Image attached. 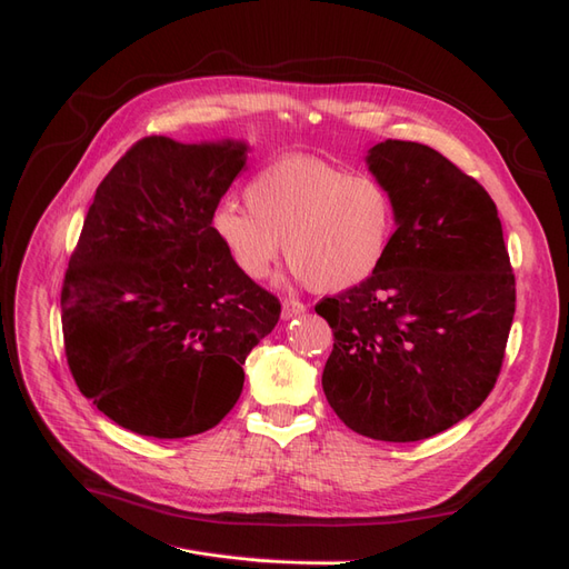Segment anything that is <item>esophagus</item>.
<instances>
[{
    "mask_svg": "<svg viewBox=\"0 0 569 569\" xmlns=\"http://www.w3.org/2000/svg\"><path fill=\"white\" fill-rule=\"evenodd\" d=\"M305 312H307V307H305L300 300H296V298L283 300V305H281V319H283V321L296 319V317H300V315H305Z\"/></svg>",
    "mask_w": 569,
    "mask_h": 569,
    "instance_id": "esophagus-1",
    "label": "esophagus"
}]
</instances>
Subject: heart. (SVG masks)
Segmentation results:
<instances>
[{"instance_id": "heart-1", "label": "heart", "mask_w": 569, "mask_h": 569, "mask_svg": "<svg viewBox=\"0 0 569 569\" xmlns=\"http://www.w3.org/2000/svg\"><path fill=\"white\" fill-rule=\"evenodd\" d=\"M246 202L221 204L212 231L248 281H262L286 248L296 281L343 293L369 281L393 246L398 214L388 186L315 154L271 161L252 178Z\"/></svg>"}]
</instances>
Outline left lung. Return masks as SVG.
I'll use <instances>...</instances> for the list:
<instances>
[{
  "label": "left lung",
  "mask_w": 569,
  "mask_h": 569,
  "mask_svg": "<svg viewBox=\"0 0 569 569\" xmlns=\"http://www.w3.org/2000/svg\"><path fill=\"white\" fill-rule=\"evenodd\" d=\"M398 226L369 281L315 310L333 329L321 386L346 427L421 441L472 415L496 386L515 317L498 209L475 178L427 144H371Z\"/></svg>",
  "instance_id": "obj_1"
}]
</instances>
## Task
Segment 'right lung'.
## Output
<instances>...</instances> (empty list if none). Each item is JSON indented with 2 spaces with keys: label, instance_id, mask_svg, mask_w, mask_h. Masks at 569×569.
Returning <instances> with one entry per match:
<instances>
[{
  "label": "right lung",
  "instance_id": "1",
  "mask_svg": "<svg viewBox=\"0 0 569 569\" xmlns=\"http://www.w3.org/2000/svg\"><path fill=\"white\" fill-rule=\"evenodd\" d=\"M248 142H136L94 192L61 290L63 346L88 400L119 427L186 438L217 427L281 305L242 279L212 217Z\"/></svg>",
  "mask_w": 569,
  "mask_h": 569
}]
</instances>
